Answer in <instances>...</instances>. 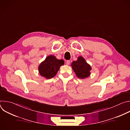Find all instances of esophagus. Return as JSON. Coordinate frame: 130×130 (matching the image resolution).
<instances>
[{"label": "esophagus", "instance_id": "obj_1", "mask_svg": "<svg viewBox=\"0 0 130 130\" xmlns=\"http://www.w3.org/2000/svg\"><path fill=\"white\" fill-rule=\"evenodd\" d=\"M70 61L69 60H67V61H66V64H67V65H69L70 64Z\"/></svg>", "mask_w": 130, "mask_h": 130}]
</instances>
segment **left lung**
I'll list each match as a JSON object with an SVG mask.
<instances>
[{
	"label": "left lung",
	"instance_id": "obj_1",
	"mask_svg": "<svg viewBox=\"0 0 130 130\" xmlns=\"http://www.w3.org/2000/svg\"><path fill=\"white\" fill-rule=\"evenodd\" d=\"M71 66L78 78L83 79L90 75V71L91 70V67L82 56L78 57L77 61H73Z\"/></svg>",
	"mask_w": 130,
	"mask_h": 130
}]
</instances>
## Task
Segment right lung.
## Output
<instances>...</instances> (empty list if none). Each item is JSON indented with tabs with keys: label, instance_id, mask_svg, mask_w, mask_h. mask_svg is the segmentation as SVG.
Wrapping results in <instances>:
<instances>
[{
	"label": "right lung",
	"instance_id": "add662e5",
	"mask_svg": "<svg viewBox=\"0 0 130 130\" xmlns=\"http://www.w3.org/2000/svg\"><path fill=\"white\" fill-rule=\"evenodd\" d=\"M64 65V61L57 59L54 55H50L39 66L40 75L47 79L54 77L57 75L60 67Z\"/></svg>",
	"mask_w": 130,
	"mask_h": 130
}]
</instances>
